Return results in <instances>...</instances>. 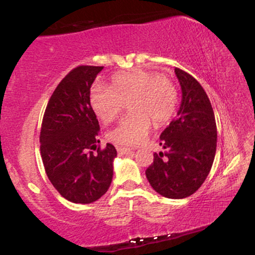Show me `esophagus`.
I'll return each instance as SVG.
<instances>
[{
    "instance_id": "34e87169",
    "label": "esophagus",
    "mask_w": 255,
    "mask_h": 255,
    "mask_svg": "<svg viewBox=\"0 0 255 255\" xmlns=\"http://www.w3.org/2000/svg\"><path fill=\"white\" fill-rule=\"evenodd\" d=\"M116 150H118L119 154H126V153H129V152H131L130 148L125 147V146H116Z\"/></svg>"
}]
</instances>
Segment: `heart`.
<instances>
[{"instance_id": "heart-1", "label": "heart", "mask_w": 255, "mask_h": 255, "mask_svg": "<svg viewBox=\"0 0 255 255\" xmlns=\"http://www.w3.org/2000/svg\"><path fill=\"white\" fill-rule=\"evenodd\" d=\"M113 87L95 84L90 91V104L104 124L118 119L128 102L131 110L108 133L111 142L124 146L139 145L151 128L170 121L177 109V91L170 80L159 73L134 69L116 73Z\"/></svg>"}]
</instances>
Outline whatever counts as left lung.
Listing matches in <instances>:
<instances>
[{"instance_id": "1", "label": "left lung", "mask_w": 255, "mask_h": 255, "mask_svg": "<svg viewBox=\"0 0 255 255\" xmlns=\"http://www.w3.org/2000/svg\"><path fill=\"white\" fill-rule=\"evenodd\" d=\"M182 101L177 118L160 134L164 151L153 154L146 177L165 198L183 199L201 187L211 170L217 147V126L211 102L201 85L175 68Z\"/></svg>"}]
</instances>
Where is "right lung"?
I'll return each mask as SVG.
<instances>
[{"label":"right lung","instance_id":"1","mask_svg":"<svg viewBox=\"0 0 255 255\" xmlns=\"http://www.w3.org/2000/svg\"><path fill=\"white\" fill-rule=\"evenodd\" d=\"M103 67L79 66L57 85L40 129V156L56 191L75 204H91L113 181L114 145L99 147V124L90 104V90ZM98 150L97 152L93 150Z\"/></svg>","mask_w":255,"mask_h":255}]
</instances>
